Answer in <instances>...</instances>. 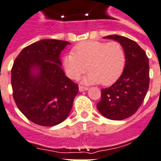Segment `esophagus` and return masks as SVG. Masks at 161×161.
<instances>
[{"mask_svg": "<svg viewBox=\"0 0 161 161\" xmlns=\"http://www.w3.org/2000/svg\"><path fill=\"white\" fill-rule=\"evenodd\" d=\"M88 89L87 87H83V86H79V91L80 92H83V91H87Z\"/></svg>", "mask_w": 161, "mask_h": 161, "instance_id": "esophagus-1", "label": "esophagus"}]
</instances>
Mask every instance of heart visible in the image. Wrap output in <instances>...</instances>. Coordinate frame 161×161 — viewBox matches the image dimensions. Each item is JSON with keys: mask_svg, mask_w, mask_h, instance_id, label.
Here are the masks:
<instances>
[{"mask_svg": "<svg viewBox=\"0 0 161 161\" xmlns=\"http://www.w3.org/2000/svg\"><path fill=\"white\" fill-rule=\"evenodd\" d=\"M126 64V54L121 44L116 41L88 40L78 44L72 53L63 58V67L67 76L77 79L87 69L83 82L110 85L118 79Z\"/></svg>", "mask_w": 161, "mask_h": 161, "instance_id": "b5f03b06", "label": "heart"}]
</instances>
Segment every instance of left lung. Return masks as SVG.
I'll use <instances>...</instances> for the list:
<instances>
[{
    "label": "left lung",
    "instance_id": "8db88e82",
    "mask_svg": "<svg viewBox=\"0 0 161 161\" xmlns=\"http://www.w3.org/2000/svg\"><path fill=\"white\" fill-rule=\"evenodd\" d=\"M121 44L126 54V64L117 82L103 88L101 101L97 108L111 120H123L132 116L144 101L150 84L149 58L136 42L121 35L105 36Z\"/></svg>",
    "mask_w": 161,
    "mask_h": 161
}]
</instances>
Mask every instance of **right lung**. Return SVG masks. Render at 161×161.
<instances>
[{"label": "right lung", "instance_id": "add662e5", "mask_svg": "<svg viewBox=\"0 0 161 161\" xmlns=\"http://www.w3.org/2000/svg\"><path fill=\"white\" fill-rule=\"evenodd\" d=\"M68 41L40 40L25 47L11 69L13 97L19 111L34 123L53 126L69 116L78 85L65 76L60 53Z\"/></svg>", "mask_w": 161, "mask_h": 161}]
</instances>
